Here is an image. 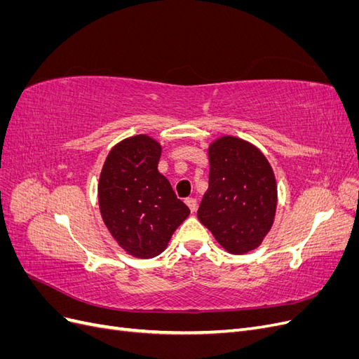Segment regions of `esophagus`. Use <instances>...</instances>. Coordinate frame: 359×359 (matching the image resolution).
I'll use <instances>...</instances> for the list:
<instances>
[{
	"label": "esophagus",
	"instance_id": "obj_1",
	"mask_svg": "<svg viewBox=\"0 0 359 359\" xmlns=\"http://www.w3.org/2000/svg\"><path fill=\"white\" fill-rule=\"evenodd\" d=\"M186 203H187V206H189L191 212H194V211L198 210V201L194 199V198H187V199H186Z\"/></svg>",
	"mask_w": 359,
	"mask_h": 359
}]
</instances>
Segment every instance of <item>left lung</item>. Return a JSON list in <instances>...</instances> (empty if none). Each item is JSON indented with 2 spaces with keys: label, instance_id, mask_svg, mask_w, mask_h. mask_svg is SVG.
Segmentation results:
<instances>
[{
  "label": "left lung",
  "instance_id": "left-lung-1",
  "mask_svg": "<svg viewBox=\"0 0 359 359\" xmlns=\"http://www.w3.org/2000/svg\"><path fill=\"white\" fill-rule=\"evenodd\" d=\"M208 190L198 219L224 250L243 255L269 232L277 206L274 172L260 151L233 136L214 140L208 149Z\"/></svg>",
  "mask_w": 359,
  "mask_h": 359
}]
</instances>
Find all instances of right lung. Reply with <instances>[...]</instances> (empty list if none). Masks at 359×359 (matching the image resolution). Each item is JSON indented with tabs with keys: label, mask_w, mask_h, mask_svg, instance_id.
I'll return each mask as SVG.
<instances>
[{
	"label": "right lung",
	"mask_w": 359,
	"mask_h": 359,
	"mask_svg": "<svg viewBox=\"0 0 359 359\" xmlns=\"http://www.w3.org/2000/svg\"><path fill=\"white\" fill-rule=\"evenodd\" d=\"M161 147L147 135L116 144L99 180L103 222L128 255L149 259L166 248L190 210L157 170Z\"/></svg>",
	"instance_id": "right-lung-1"
}]
</instances>
